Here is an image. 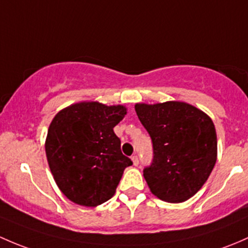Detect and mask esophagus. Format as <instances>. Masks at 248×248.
<instances>
[{
  "mask_svg": "<svg viewBox=\"0 0 248 248\" xmlns=\"http://www.w3.org/2000/svg\"><path fill=\"white\" fill-rule=\"evenodd\" d=\"M131 160H132V163H134L135 166H137L139 165V156H137V155H134V156L131 157Z\"/></svg>",
  "mask_w": 248,
  "mask_h": 248,
  "instance_id": "obj_1",
  "label": "esophagus"
}]
</instances>
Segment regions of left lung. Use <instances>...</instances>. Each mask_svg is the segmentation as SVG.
Here are the masks:
<instances>
[{
    "label": "left lung",
    "instance_id": "8db88e82",
    "mask_svg": "<svg viewBox=\"0 0 248 248\" xmlns=\"http://www.w3.org/2000/svg\"><path fill=\"white\" fill-rule=\"evenodd\" d=\"M153 142V161L143 175L153 195L181 203L201 190L217 159L215 125L208 114L181 101L136 104Z\"/></svg>",
    "mask_w": 248,
    "mask_h": 248
}]
</instances>
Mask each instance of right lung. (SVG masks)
<instances>
[{"mask_svg":"<svg viewBox=\"0 0 248 248\" xmlns=\"http://www.w3.org/2000/svg\"><path fill=\"white\" fill-rule=\"evenodd\" d=\"M125 114L122 105L85 101L52 119L45 152L53 179L68 200L96 206L113 197L124 170L132 165L113 131Z\"/></svg>","mask_w":248,"mask_h":248,"instance_id":"1","label":"right lung"}]
</instances>
